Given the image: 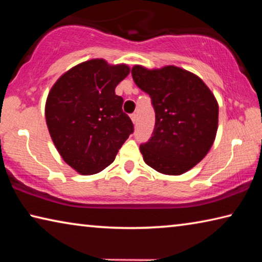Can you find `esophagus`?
Instances as JSON below:
<instances>
[{
	"label": "esophagus",
	"instance_id": "1",
	"mask_svg": "<svg viewBox=\"0 0 262 262\" xmlns=\"http://www.w3.org/2000/svg\"><path fill=\"white\" fill-rule=\"evenodd\" d=\"M130 118H132V121L135 123L136 125V122H137V114L136 113H133V114H130Z\"/></svg>",
	"mask_w": 262,
	"mask_h": 262
}]
</instances>
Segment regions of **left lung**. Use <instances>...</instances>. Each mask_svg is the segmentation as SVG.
Listing matches in <instances>:
<instances>
[{
	"mask_svg": "<svg viewBox=\"0 0 262 262\" xmlns=\"http://www.w3.org/2000/svg\"><path fill=\"white\" fill-rule=\"evenodd\" d=\"M132 76L155 110L150 140L140 145L144 162L163 174L178 176L200 163L215 141L219 104L196 75L174 66L149 70L134 66Z\"/></svg>",
	"mask_w": 262,
	"mask_h": 262,
	"instance_id": "left-lung-1",
	"label": "left lung"
}]
</instances>
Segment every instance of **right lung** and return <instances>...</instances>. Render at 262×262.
<instances>
[{"mask_svg":"<svg viewBox=\"0 0 262 262\" xmlns=\"http://www.w3.org/2000/svg\"><path fill=\"white\" fill-rule=\"evenodd\" d=\"M128 74L126 64L94 59L64 73L48 94V130L61 157L78 173L103 171L134 132L122 97L114 91Z\"/></svg>","mask_w":262,"mask_h":262,"instance_id":"right-lung-1","label":"right lung"}]
</instances>
